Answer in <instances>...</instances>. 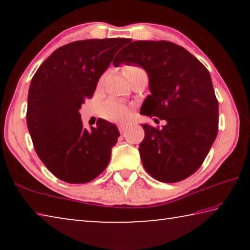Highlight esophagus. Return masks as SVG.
<instances>
[{"label": "esophagus", "mask_w": 250, "mask_h": 250, "mask_svg": "<svg viewBox=\"0 0 250 250\" xmlns=\"http://www.w3.org/2000/svg\"><path fill=\"white\" fill-rule=\"evenodd\" d=\"M118 128H119V131H120L121 133H124V132H125V130H126V125L121 124V125H119V126H118Z\"/></svg>", "instance_id": "1"}]
</instances>
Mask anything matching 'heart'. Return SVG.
I'll return each instance as SVG.
<instances>
[{
  "label": "heart",
  "mask_w": 250,
  "mask_h": 250,
  "mask_svg": "<svg viewBox=\"0 0 250 250\" xmlns=\"http://www.w3.org/2000/svg\"><path fill=\"white\" fill-rule=\"evenodd\" d=\"M143 70L142 68L138 66H126L125 68V77L130 80L132 78V76L135 75L139 71ZM105 76L107 74H104L100 76V78L98 80V86H103L105 79ZM101 113H103V117L105 118L108 120H113V121H120V120H125L129 117V109L126 105L124 104L118 103V101L115 100H109L103 105V109H101Z\"/></svg>",
  "instance_id": "heart-1"
}]
</instances>
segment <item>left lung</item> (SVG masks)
I'll return each mask as SVG.
<instances>
[{"label": "left lung", "mask_w": 250, "mask_h": 250, "mask_svg": "<svg viewBox=\"0 0 250 250\" xmlns=\"http://www.w3.org/2000/svg\"><path fill=\"white\" fill-rule=\"evenodd\" d=\"M122 62L141 66L149 75L151 95L141 115L167 121L161 129L142 125L139 151L146 171L164 183L188 179L201 167L218 132V101L208 70L167 41L128 40L113 65Z\"/></svg>", "instance_id": "1"}]
</instances>
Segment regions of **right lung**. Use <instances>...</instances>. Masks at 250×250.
<instances>
[{
	"instance_id": "add662e5",
	"label": "right lung",
	"mask_w": 250,
	"mask_h": 250,
	"mask_svg": "<svg viewBox=\"0 0 250 250\" xmlns=\"http://www.w3.org/2000/svg\"><path fill=\"white\" fill-rule=\"evenodd\" d=\"M125 39L77 41L57 48L40 66L28 90L26 121L34 149L57 179L88 183L107 167L119 138L100 119L88 131L79 109L96 90Z\"/></svg>"
}]
</instances>
